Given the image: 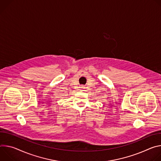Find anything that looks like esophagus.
I'll list each match as a JSON object with an SVG mask.
<instances>
[{"instance_id":"34e87169","label":"esophagus","mask_w":161,"mask_h":161,"mask_svg":"<svg viewBox=\"0 0 161 161\" xmlns=\"http://www.w3.org/2000/svg\"><path fill=\"white\" fill-rule=\"evenodd\" d=\"M80 88H81V89H82V90H84V89H85V87H84V86H80Z\"/></svg>"}]
</instances>
